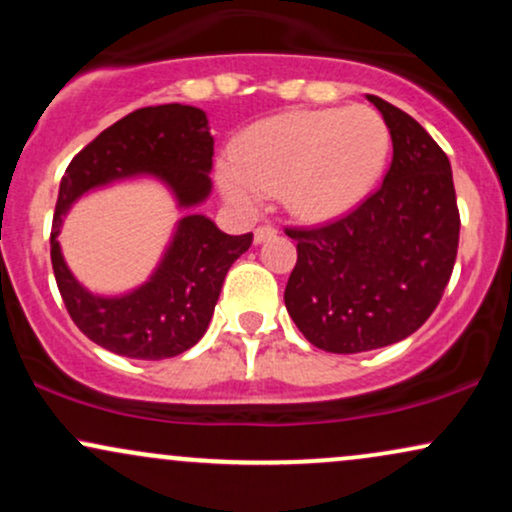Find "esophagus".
Segmentation results:
<instances>
[{
  "label": "esophagus",
  "mask_w": 512,
  "mask_h": 512,
  "mask_svg": "<svg viewBox=\"0 0 512 512\" xmlns=\"http://www.w3.org/2000/svg\"><path fill=\"white\" fill-rule=\"evenodd\" d=\"M276 236V228L274 226H260V228H255V245H262L264 240H269V238H274Z\"/></svg>",
  "instance_id": "34e87169"
}]
</instances>
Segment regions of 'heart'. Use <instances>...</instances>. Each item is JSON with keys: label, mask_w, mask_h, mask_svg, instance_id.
I'll return each mask as SVG.
<instances>
[{"label": "heart", "mask_w": 512, "mask_h": 512, "mask_svg": "<svg viewBox=\"0 0 512 512\" xmlns=\"http://www.w3.org/2000/svg\"><path fill=\"white\" fill-rule=\"evenodd\" d=\"M390 127L368 105L291 110L255 122L216 170L221 195L257 211L279 192L293 219L327 223L361 207L378 190L390 161Z\"/></svg>", "instance_id": "b5f03b06"}]
</instances>
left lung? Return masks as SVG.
<instances>
[{"label": "left lung", "instance_id": "left-lung-1", "mask_svg": "<svg viewBox=\"0 0 512 512\" xmlns=\"http://www.w3.org/2000/svg\"><path fill=\"white\" fill-rule=\"evenodd\" d=\"M390 127L392 166L356 211L298 240L284 303L310 344L361 354L402 342L443 298L460 240L452 168L414 117L378 96Z\"/></svg>", "mask_w": 512, "mask_h": 512}]
</instances>
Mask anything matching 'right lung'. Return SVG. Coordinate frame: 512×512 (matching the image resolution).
Returning <instances> with one entry per match:
<instances>
[{
	"mask_svg": "<svg viewBox=\"0 0 512 512\" xmlns=\"http://www.w3.org/2000/svg\"><path fill=\"white\" fill-rule=\"evenodd\" d=\"M211 156L207 113L168 103L117 120L69 163L52 219L50 257L62 301L91 342L127 358L161 361L207 332L228 269L252 245V233L228 236L197 211L211 195ZM134 179L158 181L183 216L149 280L122 294H96L63 260L61 226L88 191Z\"/></svg>",
	"mask_w": 512,
	"mask_h": 512,
	"instance_id": "1",
	"label": "right lung"
}]
</instances>
